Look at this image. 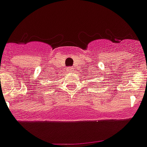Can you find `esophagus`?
Masks as SVG:
<instances>
[{
    "mask_svg": "<svg viewBox=\"0 0 147 147\" xmlns=\"http://www.w3.org/2000/svg\"><path fill=\"white\" fill-rule=\"evenodd\" d=\"M67 70L69 71V72H71V71H73V67H69Z\"/></svg>",
    "mask_w": 147,
    "mask_h": 147,
    "instance_id": "obj_1",
    "label": "esophagus"
}]
</instances>
